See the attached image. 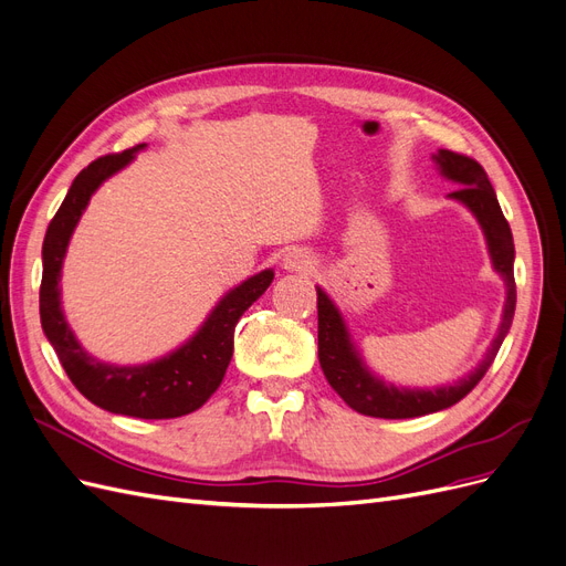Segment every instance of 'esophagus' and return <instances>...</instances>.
Masks as SVG:
<instances>
[{"instance_id":"34e87169","label":"esophagus","mask_w":566,"mask_h":566,"mask_svg":"<svg viewBox=\"0 0 566 566\" xmlns=\"http://www.w3.org/2000/svg\"><path fill=\"white\" fill-rule=\"evenodd\" d=\"M283 266H285L287 271H312V269H314V262H312V256L306 254V252L293 250V252L285 254Z\"/></svg>"}]
</instances>
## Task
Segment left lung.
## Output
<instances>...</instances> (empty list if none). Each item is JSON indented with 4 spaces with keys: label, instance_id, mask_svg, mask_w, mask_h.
I'll return each instance as SVG.
<instances>
[{
    "label": "left lung",
    "instance_id": "obj_1",
    "mask_svg": "<svg viewBox=\"0 0 566 566\" xmlns=\"http://www.w3.org/2000/svg\"><path fill=\"white\" fill-rule=\"evenodd\" d=\"M434 160L441 167V175L462 184L458 191L449 193L451 198L465 202L474 212V217L482 224L493 266L503 273L507 285V300L503 310V323L495 335L493 345L486 358L479 368H474L465 380H460L451 387L439 389H399L385 385L382 380L373 378L368 368L361 364V358L354 352L345 323H342L339 312L335 304L328 300L321 287H316V306H318V361L323 368L325 380L339 394L349 408L356 413H364L370 418H387V420H401V418H418L443 410L458 403L465 394L474 389V385L484 378L489 366L493 364L495 354H499L503 339L512 325L517 304V287H515V271H512V260H515V243H512V231L499 198L493 193V186L484 172V167L474 158L462 156V153L441 148Z\"/></svg>",
    "mask_w": 566,
    "mask_h": 566
}]
</instances>
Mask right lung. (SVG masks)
Listing matches in <instances>:
<instances>
[{
  "mask_svg": "<svg viewBox=\"0 0 566 566\" xmlns=\"http://www.w3.org/2000/svg\"><path fill=\"white\" fill-rule=\"evenodd\" d=\"M144 144L123 153L96 158L75 177L59 212L49 221L42 245V285L40 318L46 339L56 349L67 378L98 408L117 416L167 420L193 413L208 401L224 380L233 354V331L248 306L264 295L273 281V271L248 279L217 304L198 335L181 349L148 366H108L84 352L67 328L61 312V264L67 241L98 184L125 167Z\"/></svg>",
  "mask_w": 566,
  "mask_h": 566,
  "instance_id": "add662e5",
  "label": "right lung"
}]
</instances>
